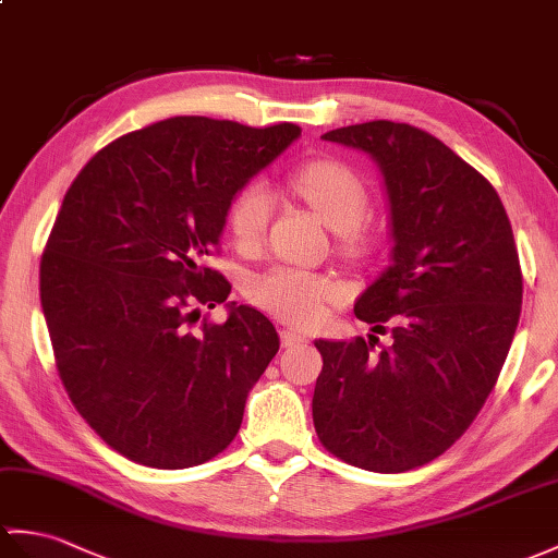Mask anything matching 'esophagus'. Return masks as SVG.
<instances>
[{
  "label": "esophagus",
  "mask_w": 558,
  "mask_h": 558,
  "mask_svg": "<svg viewBox=\"0 0 558 558\" xmlns=\"http://www.w3.org/2000/svg\"><path fill=\"white\" fill-rule=\"evenodd\" d=\"M280 342L282 347H300L306 342V338L302 332H294V330H280Z\"/></svg>",
  "instance_id": "34e87169"
}]
</instances>
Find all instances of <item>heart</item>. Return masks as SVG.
<instances>
[{"instance_id": "heart-1", "label": "heart", "mask_w": 558, "mask_h": 558, "mask_svg": "<svg viewBox=\"0 0 558 558\" xmlns=\"http://www.w3.org/2000/svg\"><path fill=\"white\" fill-rule=\"evenodd\" d=\"M288 183L323 223L340 232L349 254L368 250V240L359 228L368 209V190L352 168L335 159H316L294 168ZM270 214L274 194L264 183H250L235 194L228 209V228L240 250H256L262 244ZM250 296L280 320L311 328L328 316V308L342 300L344 290L338 280L314 270L274 266L252 278Z\"/></svg>"}]
</instances>
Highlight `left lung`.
I'll list each match as a JSON object with an SVG mask.
<instances>
[{
    "instance_id": "1",
    "label": "left lung",
    "mask_w": 558,
    "mask_h": 558,
    "mask_svg": "<svg viewBox=\"0 0 558 558\" xmlns=\"http://www.w3.org/2000/svg\"><path fill=\"white\" fill-rule=\"evenodd\" d=\"M323 140L366 151L383 173L392 264L354 314L392 344L316 340L314 425L338 459L404 473L445 454L499 378L523 302L513 230L487 178L430 133L368 121Z\"/></svg>"
}]
</instances>
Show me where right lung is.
<instances>
[{
	"instance_id": "add662e5",
	"label": "right lung",
	"mask_w": 558,
	"mask_h": 558,
	"mask_svg": "<svg viewBox=\"0 0 558 558\" xmlns=\"http://www.w3.org/2000/svg\"><path fill=\"white\" fill-rule=\"evenodd\" d=\"M300 135L175 116L99 149L63 197L40 264L49 340L73 407L125 459L190 469L235 439L280 338L235 302L198 322L230 294L206 256L235 194Z\"/></svg>"
}]
</instances>
